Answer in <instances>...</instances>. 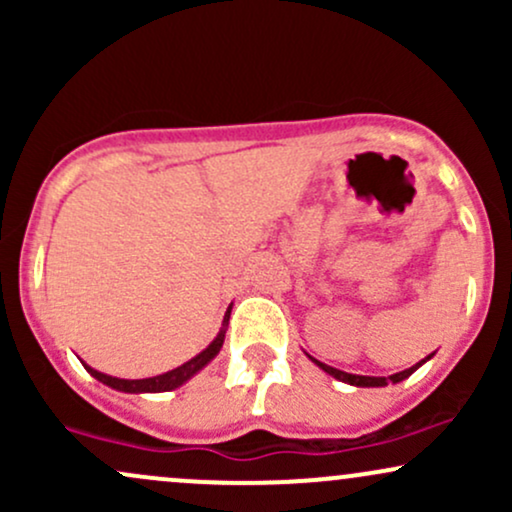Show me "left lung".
Segmentation results:
<instances>
[{"instance_id":"obj_1","label":"left lung","mask_w":512,"mask_h":512,"mask_svg":"<svg viewBox=\"0 0 512 512\" xmlns=\"http://www.w3.org/2000/svg\"><path fill=\"white\" fill-rule=\"evenodd\" d=\"M310 358H313V356H310ZM428 358H431V356H428ZM313 361H315V358H313ZM315 363L322 370H325V373H330L332 378L342 380V383H349V385H356V387H383L387 383H402V380L409 378V375L414 373V370L419 368L421 363H426V358H424V361L416 363V366H411L407 370H399V373L390 375V378H370V375H354V373H344V370H337V368H332V366H325V363H320V361H315Z\"/></svg>"}]
</instances>
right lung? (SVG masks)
<instances>
[{
  "instance_id": "obj_1",
  "label": "right lung",
  "mask_w": 512,
  "mask_h": 512,
  "mask_svg": "<svg viewBox=\"0 0 512 512\" xmlns=\"http://www.w3.org/2000/svg\"><path fill=\"white\" fill-rule=\"evenodd\" d=\"M228 315H231V308H228L226 317H223V325L228 322ZM223 337H226V330L219 332V337L211 342L207 349L202 351V354H197L192 361L182 363V366L168 370V373L163 375H156V378H144V380H120V378H113V375H105V373H98V370L88 368V373L93 375L96 380H101L103 385H110L113 390H120V392H168V390H175V387H180L185 380H190L192 375L197 373V370H202L207 363L214 358L216 354L221 351L223 346Z\"/></svg>"
}]
</instances>
